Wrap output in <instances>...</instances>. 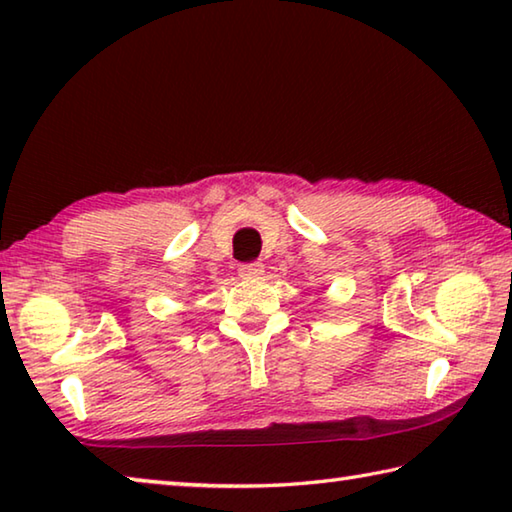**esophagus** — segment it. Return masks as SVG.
I'll return each instance as SVG.
<instances>
[{
    "label": "esophagus",
    "mask_w": 512,
    "mask_h": 512,
    "mask_svg": "<svg viewBox=\"0 0 512 512\" xmlns=\"http://www.w3.org/2000/svg\"><path fill=\"white\" fill-rule=\"evenodd\" d=\"M239 275L244 280H259L264 275V264L262 262H250V264H241L239 266Z\"/></svg>",
    "instance_id": "1"
}]
</instances>
